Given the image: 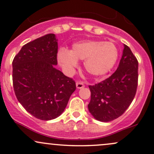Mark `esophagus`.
<instances>
[{
  "instance_id": "obj_1",
  "label": "esophagus",
  "mask_w": 154,
  "mask_h": 154,
  "mask_svg": "<svg viewBox=\"0 0 154 154\" xmlns=\"http://www.w3.org/2000/svg\"><path fill=\"white\" fill-rule=\"evenodd\" d=\"M76 88L78 89H80V88H82L84 87V84H83V82H81V81H79V82L76 83Z\"/></svg>"
}]
</instances>
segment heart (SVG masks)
<instances>
[{"mask_svg":"<svg viewBox=\"0 0 154 154\" xmlns=\"http://www.w3.org/2000/svg\"><path fill=\"white\" fill-rule=\"evenodd\" d=\"M119 49L114 43L88 40L73 43L71 51H58V60L60 66L71 71L78 66V60H84L86 71L93 76L106 75L114 67L119 58Z\"/></svg>","mask_w":154,"mask_h":154,"instance_id":"b5f03b06","label":"heart"}]
</instances>
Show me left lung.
Instances as JSON below:
<instances>
[{
  "mask_svg": "<svg viewBox=\"0 0 154 154\" xmlns=\"http://www.w3.org/2000/svg\"><path fill=\"white\" fill-rule=\"evenodd\" d=\"M123 47L116 71L102 82L88 86L91 93L88 111L95 119L102 122L121 116L136 93L138 63L129 47L125 44Z\"/></svg>",
  "mask_w": 154,
  "mask_h": 154,
  "instance_id": "left-lung-1",
  "label": "left lung"
}]
</instances>
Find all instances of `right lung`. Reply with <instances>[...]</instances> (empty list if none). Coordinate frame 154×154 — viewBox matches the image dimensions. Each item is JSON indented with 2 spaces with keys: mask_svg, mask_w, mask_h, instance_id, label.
I'll use <instances>...</instances> for the list:
<instances>
[{
  "mask_svg": "<svg viewBox=\"0 0 154 154\" xmlns=\"http://www.w3.org/2000/svg\"><path fill=\"white\" fill-rule=\"evenodd\" d=\"M58 39L47 34L26 43L13 60L15 94L25 109L43 121L56 119L75 91V83L56 69Z\"/></svg>",
  "mask_w": 154,
  "mask_h": 154,
  "instance_id": "obj_1",
  "label": "right lung"
}]
</instances>
